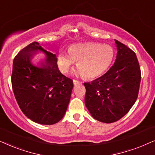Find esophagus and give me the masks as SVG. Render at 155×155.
Instances as JSON below:
<instances>
[{
  "label": "esophagus",
  "instance_id": "34e87169",
  "mask_svg": "<svg viewBox=\"0 0 155 155\" xmlns=\"http://www.w3.org/2000/svg\"><path fill=\"white\" fill-rule=\"evenodd\" d=\"M73 83H74V85H77V84H81V82L79 81H77V80H75V79H74V80H73Z\"/></svg>",
  "mask_w": 155,
  "mask_h": 155
}]
</instances>
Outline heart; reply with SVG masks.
Here are the masks:
<instances>
[{"mask_svg": "<svg viewBox=\"0 0 155 155\" xmlns=\"http://www.w3.org/2000/svg\"><path fill=\"white\" fill-rule=\"evenodd\" d=\"M114 51L108 45L84 42L72 45L68 51L59 53L57 62L59 69L67 73L76 61H79L76 74L94 79L104 73L112 62Z\"/></svg>", "mask_w": 155, "mask_h": 155, "instance_id": "1", "label": "heart"}]
</instances>
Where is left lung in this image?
<instances>
[{
	"label": "left lung",
	"instance_id": "1",
	"mask_svg": "<svg viewBox=\"0 0 155 155\" xmlns=\"http://www.w3.org/2000/svg\"><path fill=\"white\" fill-rule=\"evenodd\" d=\"M117 56L114 64L102 76L84 83L85 104L94 119L111 123L126 115L139 92L141 72L135 53L115 40Z\"/></svg>",
	"mask_w": 155,
	"mask_h": 155
}]
</instances>
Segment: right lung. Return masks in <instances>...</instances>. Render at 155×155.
Listing matches in <instances>:
<instances>
[{
  "instance_id": "obj_1",
  "label": "right lung",
  "mask_w": 155,
  "mask_h": 155,
  "mask_svg": "<svg viewBox=\"0 0 155 155\" xmlns=\"http://www.w3.org/2000/svg\"><path fill=\"white\" fill-rule=\"evenodd\" d=\"M39 52L46 58L36 66L31 60ZM11 81L18 106L29 119L42 125H53L62 119L74 84L59 70L55 54L38 42L31 43L14 59Z\"/></svg>"
}]
</instances>
